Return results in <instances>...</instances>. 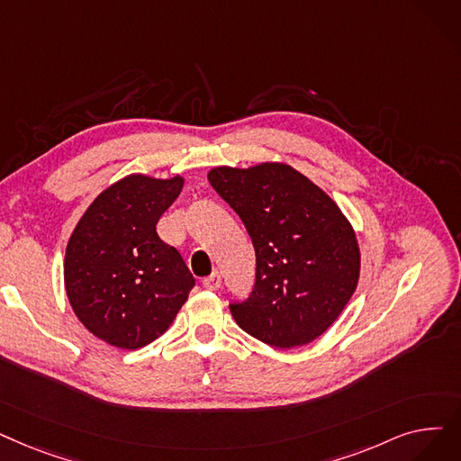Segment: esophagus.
Here are the masks:
<instances>
[{"label": "esophagus", "instance_id": "1", "mask_svg": "<svg viewBox=\"0 0 461 461\" xmlns=\"http://www.w3.org/2000/svg\"><path fill=\"white\" fill-rule=\"evenodd\" d=\"M203 286H205L207 290H211V292L218 290L220 286H222V275H220L218 271H214L212 275L205 276V278H203Z\"/></svg>", "mask_w": 461, "mask_h": 461}]
</instances>
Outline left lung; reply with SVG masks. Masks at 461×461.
<instances>
[{"instance_id": "8db88e82", "label": "left lung", "mask_w": 461, "mask_h": 461, "mask_svg": "<svg viewBox=\"0 0 461 461\" xmlns=\"http://www.w3.org/2000/svg\"><path fill=\"white\" fill-rule=\"evenodd\" d=\"M211 186L241 216L256 252V285L230 305L243 331L273 348L322 335L359 278L352 224L333 199L288 164L212 167Z\"/></svg>"}]
</instances>
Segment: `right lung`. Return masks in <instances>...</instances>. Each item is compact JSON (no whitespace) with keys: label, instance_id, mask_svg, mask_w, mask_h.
<instances>
[{"label":"right lung","instance_id":"obj_1","mask_svg":"<svg viewBox=\"0 0 461 461\" xmlns=\"http://www.w3.org/2000/svg\"><path fill=\"white\" fill-rule=\"evenodd\" d=\"M183 186L181 175H126L94 199L69 237V305L78 322L111 347L135 350L152 343L195 285L183 256L156 233Z\"/></svg>","mask_w":461,"mask_h":461}]
</instances>
